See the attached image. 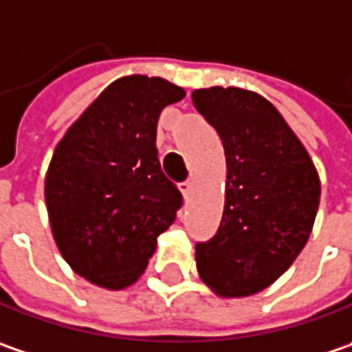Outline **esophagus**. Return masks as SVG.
<instances>
[{
	"instance_id": "esophagus-1",
	"label": "esophagus",
	"mask_w": 352,
	"mask_h": 352,
	"mask_svg": "<svg viewBox=\"0 0 352 352\" xmlns=\"http://www.w3.org/2000/svg\"><path fill=\"white\" fill-rule=\"evenodd\" d=\"M191 189H192V181H191V179H189V181H185V183H181V185H179V191H181V195H183V197H185V199H187V197H189V192H191Z\"/></svg>"
}]
</instances>
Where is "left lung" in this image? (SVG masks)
Segmentation results:
<instances>
[{"instance_id": "obj_1", "label": "left lung", "mask_w": 352, "mask_h": 352, "mask_svg": "<svg viewBox=\"0 0 352 352\" xmlns=\"http://www.w3.org/2000/svg\"><path fill=\"white\" fill-rule=\"evenodd\" d=\"M226 155L219 232L197 244L199 278L214 296L248 298L294 264L314 230L321 181L305 146L262 94L238 86L192 92Z\"/></svg>"}]
</instances>
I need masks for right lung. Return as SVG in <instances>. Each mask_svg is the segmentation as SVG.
<instances>
[{"label":"right lung","instance_id":"obj_1","mask_svg":"<svg viewBox=\"0 0 352 352\" xmlns=\"http://www.w3.org/2000/svg\"><path fill=\"white\" fill-rule=\"evenodd\" d=\"M185 90L130 74L98 94L56 144L45 175L54 244L90 283L120 292L146 272L183 199L157 160L161 110Z\"/></svg>","mask_w":352,"mask_h":352}]
</instances>
